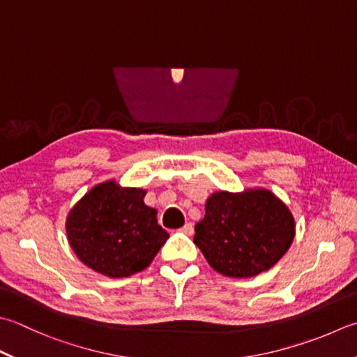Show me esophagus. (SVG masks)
<instances>
[{"label":"esophagus","instance_id":"esophagus-1","mask_svg":"<svg viewBox=\"0 0 357 357\" xmlns=\"http://www.w3.org/2000/svg\"><path fill=\"white\" fill-rule=\"evenodd\" d=\"M181 232L185 234V235H192L193 234V225L192 222H185V225L179 229Z\"/></svg>","mask_w":357,"mask_h":357}]
</instances>
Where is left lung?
<instances>
[{
  "label": "left lung",
  "instance_id": "8db88e82",
  "mask_svg": "<svg viewBox=\"0 0 357 357\" xmlns=\"http://www.w3.org/2000/svg\"><path fill=\"white\" fill-rule=\"evenodd\" d=\"M296 220L268 188L213 192L206 215L195 226L193 243L220 274L250 278L269 271L288 252Z\"/></svg>",
  "mask_w": 357,
  "mask_h": 357
}]
</instances>
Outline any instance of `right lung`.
Wrapping results in <instances>:
<instances>
[{
	"mask_svg": "<svg viewBox=\"0 0 357 357\" xmlns=\"http://www.w3.org/2000/svg\"><path fill=\"white\" fill-rule=\"evenodd\" d=\"M146 190L108 179L91 188L66 216L68 243L77 258L109 278L150 266L169 238L158 211L144 202Z\"/></svg>",
	"mask_w": 357,
	"mask_h": 357,
	"instance_id": "add662e5",
	"label": "right lung"
}]
</instances>
